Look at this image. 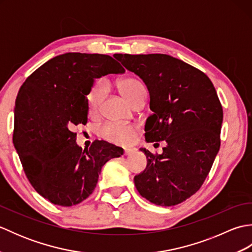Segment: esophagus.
<instances>
[{
    "mask_svg": "<svg viewBox=\"0 0 252 252\" xmlns=\"http://www.w3.org/2000/svg\"><path fill=\"white\" fill-rule=\"evenodd\" d=\"M135 151H136L135 148H126L125 152H123V155H125V156H129V155L134 154Z\"/></svg>",
    "mask_w": 252,
    "mask_h": 252,
    "instance_id": "34e87169",
    "label": "esophagus"
}]
</instances>
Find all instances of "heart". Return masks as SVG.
I'll return each instance as SVG.
<instances>
[{"label":"heart","instance_id":"heart-1","mask_svg":"<svg viewBox=\"0 0 252 252\" xmlns=\"http://www.w3.org/2000/svg\"><path fill=\"white\" fill-rule=\"evenodd\" d=\"M122 95L132 105L141 96L146 95L143 84L135 79L126 78L118 82ZM107 85L103 79L95 80L90 87L87 95L88 110L91 115L97 114L100 105L106 96ZM137 126L134 125H120V123L108 122L105 123L98 129V135L103 140L117 144V145H127L135 140Z\"/></svg>","mask_w":252,"mask_h":252}]
</instances>
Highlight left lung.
Instances as JSON below:
<instances>
[{
  "label": "left lung",
  "mask_w": 252,
  "mask_h": 252,
  "mask_svg": "<svg viewBox=\"0 0 252 252\" xmlns=\"http://www.w3.org/2000/svg\"><path fill=\"white\" fill-rule=\"evenodd\" d=\"M115 57L149 91L154 114L146 141L168 144L161 155L141 148L148 163L134 178L136 189L155 205H178L199 190L220 149L223 109L217 91L205 72L170 55Z\"/></svg>",
  "instance_id": "1"
}]
</instances>
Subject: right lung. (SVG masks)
<instances>
[{"label":"right lung","mask_w":252,"mask_h":252,"mask_svg":"<svg viewBox=\"0 0 252 252\" xmlns=\"http://www.w3.org/2000/svg\"><path fill=\"white\" fill-rule=\"evenodd\" d=\"M111 56L66 53L26 79L15 105L13 143L33 189L54 205H78L92 194L101 167L123 149L105 141L82 151L73 127L88 122L93 80L125 72Z\"/></svg>","instance_id":"1"}]
</instances>
